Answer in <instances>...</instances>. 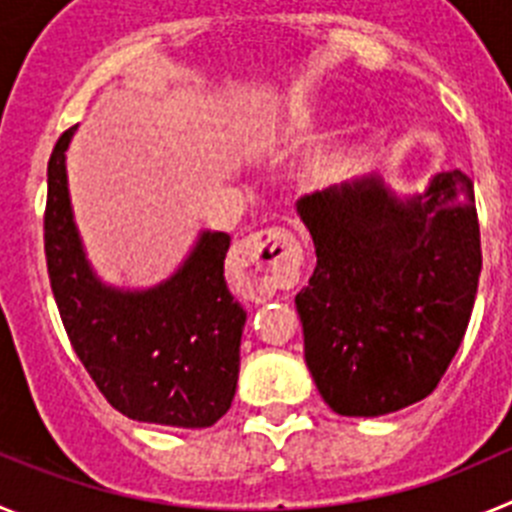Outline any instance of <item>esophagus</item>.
<instances>
[{
    "label": "esophagus",
    "mask_w": 512,
    "mask_h": 512,
    "mask_svg": "<svg viewBox=\"0 0 512 512\" xmlns=\"http://www.w3.org/2000/svg\"><path fill=\"white\" fill-rule=\"evenodd\" d=\"M300 279V246L284 228L261 230L230 251V282L248 302H266Z\"/></svg>",
    "instance_id": "1"
}]
</instances>
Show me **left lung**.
<instances>
[{"label":"left lung","instance_id":"1","mask_svg":"<svg viewBox=\"0 0 512 512\" xmlns=\"http://www.w3.org/2000/svg\"><path fill=\"white\" fill-rule=\"evenodd\" d=\"M318 266L295 297L305 361L338 415L379 418L436 390L477 295L474 187L438 171L400 194L364 174L297 200Z\"/></svg>","mask_w":512,"mask_h":512}]
</instances>
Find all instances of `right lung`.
I'll return each mask as SVG.
<instances>
[{
  "label": "right lung",
  "mask_w": 512,
  "mask_h": 512,
  "mask_svg": "<svg viewBox=\"0 0 512 512\" xmlns=\"http://www.w3.org/2000/svg\"><path fill=\"white\" fill-rule=\"evenodd\" d=\"M58 138L48 161L45 259L53 297L76 356L112 408L171 428H210L238 384L246 310L223 277L230 235L200 230L171 274L151 284L99 277L81 241Z\"/></svg>",
  "instance_id": "obj_1"
}]
</instances>
